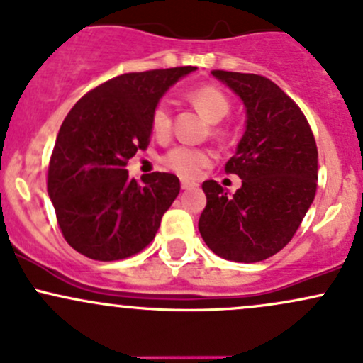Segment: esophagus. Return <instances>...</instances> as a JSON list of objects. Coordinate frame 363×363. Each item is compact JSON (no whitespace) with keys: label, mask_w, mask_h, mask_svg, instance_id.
Instances as JSON below:
<instances>
[{"label":"esophagus","mask_w":363,"mask_h":363,"mask_svg":"<svg viewBox=\"0 0 363 363\" xmlns=\"http://www.w3.org/2000/svg\"><path fill=\"white\" fill-rule=\"evenodd\" d=\"M197 183L192 180H182V189L183 190H190V189H196Z\"/></svg>","instance_id":"obj_1"}]
</instances>
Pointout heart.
I'll use <instances>...</instances> for the list:
<instances>
[{"mask_svg": "<svg viewBox=\"0 0 363 363\" xmlns=\"http://www.w3.org/2000/svg\"><path fill=\"white\" fill-rule=\"evenodd\" d=\"M189 99L192 101L194 106L208 118L211 124L223 121L230 110V103L227 96L223 94L220 89L213 87V85H203L194 91H190ZM152 130L159 138H164L169 134L171 130V108L167 101H160L152 111ZM164 162L177 171L182 177L194 178L209 166L211 162V154L203 148L190 147V145H178V147L171 148L164 157Z\"/></svg>", "mask_w": 363, "mask_h": 363, "instance_id": "1", "label": "heart"}]
</instances>
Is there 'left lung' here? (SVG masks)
<instances>
[{
    "label": "left lung",
    "instance_id": "8db88e82",
    "mask_svg": "<svg viewBox=\"0 0 363 363\" xmlns=\"http://www.w3.org/2000/svg\"><path fill=\"white\" fill-rule=\"evenodd\" d=\"M211 74L245 104V133L225 164L242 183L233 196L215 180L203 183L206 208L199 233L222 259L260 262L289 245L313 204L315 136L301 108L269 78L220 69Z\"/></svg>",
    "mask_w": 363,
    "mask_h": 363
}]
</instances>
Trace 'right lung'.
I'll use <instances>...</instances> for the list:
<instances>
[{
    "label": "right lung",
    "mask_w": 363,
    "mask_h": 363,
    "mask_svg": "<svg viewBox=\"0 0 363 363\" xmlns=\"http://www.w3.org/2000/svg\"><path fill=\"white\" fill-rule=\"evenodd\" d=\"M194 66L125 73L78 101L62 122L48 166V197L62 236L82 255L127 259L150 245L180 194L171 173L129 178L127 160L145 150L152 111Z\"/></svg>",
    "instance_id": "1"
}]
</instances>
